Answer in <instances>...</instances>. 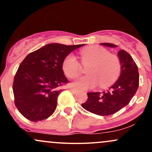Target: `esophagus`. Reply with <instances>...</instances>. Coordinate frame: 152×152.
I'll list each match as a JSON object with an SVG mask.
<instances>
[{
	"instance_id": "1",
	"label": "esophagus",
	"mask_w": 152,
	"mask_h": 152,
	"mask_svg": "<svg viewBox=\"0 0 152 152\" xmlns=\"http://www.w3.org/2000/svg\"><path fill=\"white\" fill-rule=\"evenodd\" d=\"M69 91H70L71 93L74 94H76L78 93V90L75 89V88H70V89H69Z\"/></svg>"
}]
</instances>
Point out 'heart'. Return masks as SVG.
I'll return each mask as SVG.
<instances>
[{
    "instance_id": "obj_1",
    "label": "heart",
    "mask_w": 152,
    "mask_h": 152,
    "mask_svg": "<svg viewBox=\"0 0 152 152\" xmlns=\"http://www.w3.org/2000/svg\"><path fill=\"white\" fill-rule=\"evenodd\" d=\"M81 63L88 65L87 76L78 78L71 83V86L78 89L93 88L99 83V86L105 88L117 79L121 71V63L117 56L111 54L105 48L91 46L83 48L80 52ZM64 74L70 78H76L81 71V66L74 56L69 54L62 63Z\"/></svg>"
}]
</instances>
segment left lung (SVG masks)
<instances>
[{"instance_id":"left-lung-1","label":"left lung","mask_w":152,"mask_h":152,"mask_svg":"<svg viewBox=\"0 0 152 152\" xmlns=\"http://www.w3.org/2000/svg\"><path fill=\"white\" fill-rule=\"evenodd\" d=\"M101 45L116 47V45L109 43H102ZM118 56L121 66L119 78L107 91L87 93L88 99L81 106L89 112L99 116L114 114L129 104L135 95L139 82L137 64L126 50H120Z\"/></svg>"}]
</instances>
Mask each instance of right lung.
<instances>
[{"label":"right lung","instance_id":"1","mask_svg":"<svg viewBox=\"0 0 152 152\" xmlns=\"http://www.w3.org/2000/svg\"><path fill=\"white\" fill-rule=\"evenodd\" d=\"M83 46L49 43L24 58L13 84L15 105L24 117L38 121L53 114L61 91L59 87L69 82L62 69L63 61Z\"/></svg>","mask_w":152,"mask_h":152}]
</instances>
